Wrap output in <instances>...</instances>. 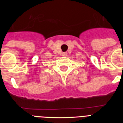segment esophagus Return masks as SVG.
<instances>
[{
	"instance_id": "esophagus-1",
	"label": "esophagus",
	"mask_w": 123,
	"mask_h": 123,
	"mask_svg": "<svg viewBox=\"0 0 123 123\" xmlns=\"http://www.w3.org/2000/svg\"><path fill=\"white\" fill-rule=\"evenodd\" d=\"M67 52H63V54H62V55H63V56H67Z\"/></svg>"
}]
</instances>
